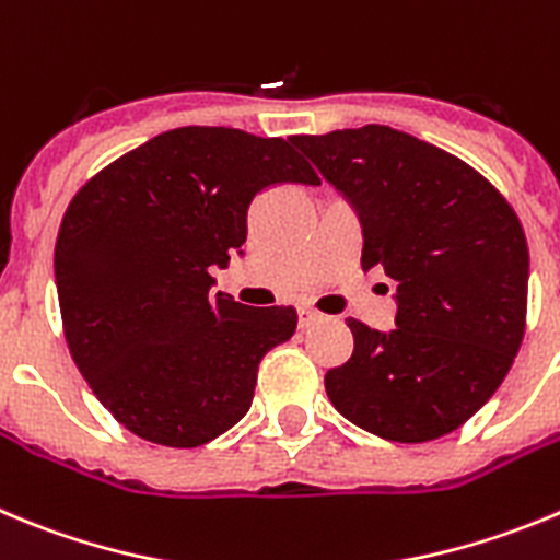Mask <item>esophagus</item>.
Returning a JSON list of instances; mask_svg holds the SVG:
<instances>
[{
	"label": "esophagus",
	"mask_w": 560,
	"mask_h": 560,
	"mask_svg": "<svg viewBox=\"0 0 560 560\" xmlns=\"http://www.w3.org/2000/svg\"><path fill=\"white\" fill-rule=\"evenodd\" d=\"M319 319H322V316L316 314V311H311V307H300V314H296V322H300L302 330H307V327L316 325Z\"/></svg>",
	"instance_id": "obj_1"
}]
</instances>
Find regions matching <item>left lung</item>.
I'll return each instance as SVG.
<instances>
[{"label": "left lung", "instance_id": "8db88e82", "mask_svg": "<svg viewBox=\"0 0 560 560\" xmlns=\"http://www.w3.org/2000/svg\"><path fill=\"white\" fill-rule=\"evenodd\" d=\"M291 143L352 205L363 271H386L397 302L388 332L347 319L355 350L325 374L327 397L381 439L453 433L500 388L525 336L530 258L520 219L475 168L394 127Z\"/></svg>", "mask_w": 560, "mask_h": 560}]
</instances>
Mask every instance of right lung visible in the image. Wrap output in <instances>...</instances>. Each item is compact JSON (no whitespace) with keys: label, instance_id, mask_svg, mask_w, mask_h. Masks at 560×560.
I'll list each match as a JSON object with an SVG mask.
<instances>
[{"label":"right lung","instance_id":"add662e5","mask_svg":"<svg viewBox=\"0 0 560 560\" xmlns=\"http://www.w3.org/2000/svg\"><path fill=\"white\" fill-rule=\"evenodd\" d=\"M280 183L319 186L283 138L177 127L71 199L55 244L66 341L130 433L202 447L244 419L260 358L294 336V307L241 305L210 277L244 255L249 205Z\"/></svg>","mask_w":560,"mask_h":560}]
</instances>
